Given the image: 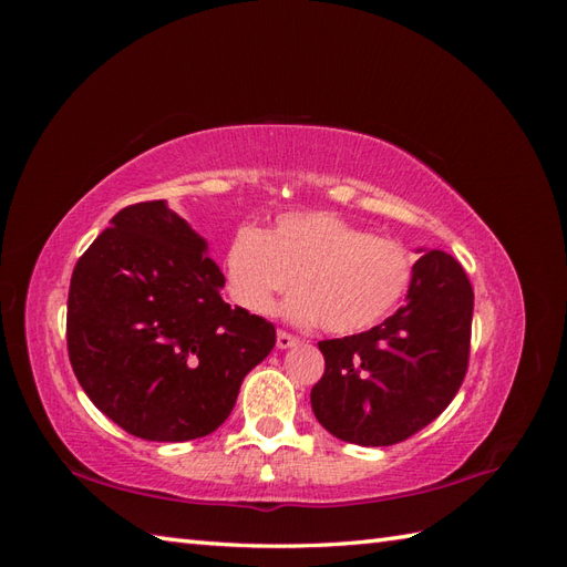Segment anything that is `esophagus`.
<instances>
[{
  "label": "esophagus",
  "mask_w": 567,
  "mask_h": 567,
  "mask_svg": "<svg viewBox=\"0 0 567 567\" xmlns=\"http://www.w3.org/2000/svg\"><path fill=\"white\" fill-rule=\"evenodd\" d=\"M298 338L296 336H290V333H286V331H279L277 333V348L279 350H288V348H293V346H298Z\"/></svg>",
  "instance_id": "obj_1"
}]
</instances>
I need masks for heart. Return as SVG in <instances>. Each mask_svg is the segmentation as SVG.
<instances>
[{
    "label": "heart",
    "mask_w": 567,
    "mask_h": 567,
    "mask_svg": "<svg viewBox=\"0 0 567 567\" xmlns=\"http://www.w3.org/2000/svg\"><path fill=\"white\" fill-rule=\"evenodd\" d=\"M231 298L250 315H269L286 302L296 321H319L323 331L346 336L379 323L414 279L411 252L390 238L326 210L281 215L269 231L241 227L225 255Z\"/></svg>",
    "instance_id": "1"
}]
</instances>
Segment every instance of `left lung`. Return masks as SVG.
<instances>
[{
	"mask_svg": "<svg viewBox=\"0 0 567 567\" xmlns=\"http://www.w3.org/2000/svg\"><path fill=\"white\" fill-rule=\"evenodd\" d=\"M471 321L466 271L450 252H423L398 312L364 333L319 342L326 369L310 394L317 421L362 447L419 433L466 379Z\"/></svg>",
	"mask_w": 567,
	"mask_h": 567,
	"instance_id": "left-lung-1",
	"label": "left lung"
}]
</instances>
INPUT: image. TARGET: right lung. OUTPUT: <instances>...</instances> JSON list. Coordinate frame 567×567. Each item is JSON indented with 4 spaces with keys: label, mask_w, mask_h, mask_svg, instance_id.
<instances>
[{
    "label": "right lung",
    "mask_w": 567,
    "mask_h": 567,
    "mask_svg": "<svg viewBox=\"0 0 567 567\" xmlns=\"http://www.w3.org/2000/svg\"><path fill=\"white\" fill-rule=\"evenodd\" d=\"M208 244L165 200L134 203L78 260L68 290L71 367L134 437L184 442L227 421L277 329L221 300Z\"/></svg>",
    "instance_id": "add662e5"
}]
</instances>
